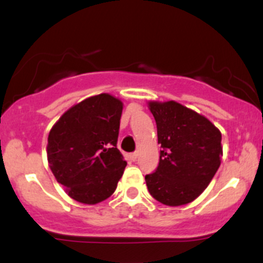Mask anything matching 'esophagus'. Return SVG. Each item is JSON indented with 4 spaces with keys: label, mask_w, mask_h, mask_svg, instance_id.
<instances>
[{
    "label": "esophagus",
    "mask_w": 263,
    "mask_h": 263,
    "mask_svg": "<svg viewBox=\"0 0 263 263\" xmlns=\"http://www.w3.org/2000/svg\"><path fill=\"white\" fill-rule=\"evenodd\" d=\"M137 157H138V152H132V153H129V158H131L132 161H136V159H137Z\"/></svg>",
    "instance_id": "1"
}]
</instances>
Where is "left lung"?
Listing matches in <instances>:
<instances>
[{
  "label": "left lung",
  "instance_id": "obj_1",
  "mask_svg": "<svg viewBox=\"0 0 263 263\" xmlns=\"http://www.w3.org/2000/svg\"><path fill=\"white\" fill-rule=\"evenodd\" d=\"M148 105L162 149L157 170L144 177L147 188L164 205L188 204L204 192L219 170L221 134L206 117L176 101Z\"/></svg>",
  "mask_w": 263,
  "mask_h": 263
}]
</instances>
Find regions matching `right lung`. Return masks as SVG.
<instances>
[{
    "label": "right lung",
    "mask_w": 263,
    "mask_h": 263,
    "mask_svg": "<svg viewBox=\"0 0 263 263\" xmlns=\"http://www.w3.org/2000/svg\"><path fill=\"white\" fill-rule=\"evenodd\" d=\"M121 114L119 99L100 93L69 108L50 129L49 167L74 200L98 204L116 189L127 164L117 149Z\"/></svg>",
    "instance_id": "add662e5"
}]
</instances>
